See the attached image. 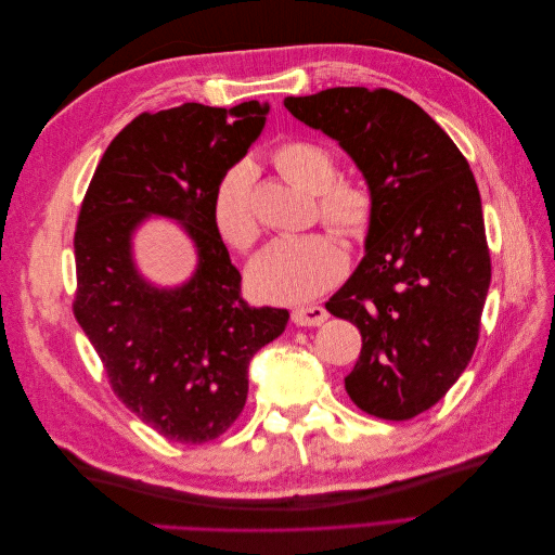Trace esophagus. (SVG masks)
I'll list each match as a JSON object with an SVG mask.
<instances>
[{"label":"esophagus","instance_id":"esophagus-1","mask_svg":"<svg viewBox=\"0 0 555 555\" xmlns=\"http://www.w3.org/2000/svg\"><path fill=\"white\" fill-rule=\"evenodd\" d=\"M328 319V312L322 306H304L292 312V322L296 326H319Z\"/></svg>","mask_w":555,"mask_h":555}]
</instances>
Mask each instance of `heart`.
Returning a JSON list of instances; mask_svg holds the SVG:
<instances>
[{"mask_svg": "<svg viewBox=\"0 0 555 555\" xmlns=\"http://www.w3.org/2000/svg\"><path fill=\"white\" fill-rule=\"evenodd\" d=\"M278 171L298 188L317 194L322 222L335 233L361 241L371 231L375 196L357 178H335L338 164L324 145L292 139L275 147ZM255 166L243 159L220 178L212 194V222L220 236L241 251L251 249L259 238V220L251 201ZM343 245L326 231L278 238L249 266V289L271 304H300L333 287L345 273Z\"/></svg>", "mask_w": 555, "mask_h": 555, "instance_id": "heart-1", "label": "heart"}]
</instances>
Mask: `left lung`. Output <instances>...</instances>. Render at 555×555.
<instances>
[{
    "instance_id": "8db88e82",
    "label": "left lung",
    "mask_w": 555,
    "mask_h": 555,
    "mask_svg": "<svg viewBox=\"0 0 555 555\" xmlns=\"http://www.w3.org/2000/svg\"><path fill=\"white\" fill-rule=\"evenodd\" d=\"M357 162L375 196L365 257L326 310L361 331L345 389L365 414L430 410L475 354L491 284L481 198L469 164L412 99L377 88L287 96Z\"/></svg>"
}]
</instances>
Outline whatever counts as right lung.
I'll list each match as a JSON object with an SVG mask.
<instances>
[{
    "label": "right lung",
    "instance_id": "add662e5",
    "mask_svg": "<svg viewBox=\"0 0 555 555\" xmlns=\"http://www.w3.org/2000/svg\"><path fill=\"white\" fill-rule=\"evenodd\" d=\"M268 106L184 104L141 113L106 147L80 204L74 317L104 363L113 393L162 438L204 444L247 400V365L289 312L251 308L212 222L217 182L263 129ZM147 214L183 222L199 251L195 278L155 291L130 261Z\"/></svg>",
    "mask_w": 555,
    "mask_h": 555
}]
</instances>
